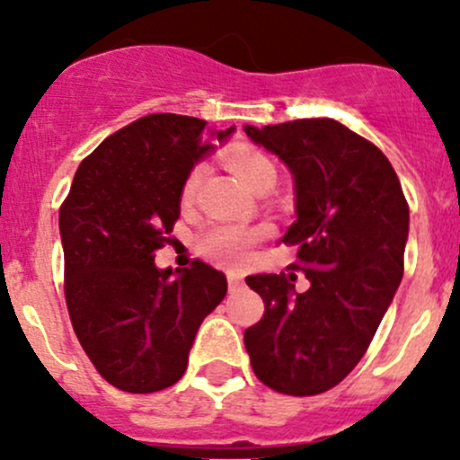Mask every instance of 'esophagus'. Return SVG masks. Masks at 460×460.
Here are the masks:
<instances>
[{"mask_svg": "<svg viewBox=\"0 0 460 460\" xmlns=\"http://www.w3.org/2000/svg\"><path fill=\"white\" fill-rule=\"evenodd\" d=\"M226 280H229V291H238V289H243V287H244L243 278L235 276V273H229V276H226Z\"/></svg>", "mask_w": 460, "mask_h": 460, "instance_id": "1", "label": "esophagus"}]
</instances>
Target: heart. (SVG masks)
<instances>
[{"label":"heart","instance_id":"b5f03b06","mask_svg":"<svg viewBox=\"0 0 460 460\" xmlns=\"http://www.w3.org/2000/svg\"><path fill=\"white\" fill-rule=\"evenodd\" d=\"M225 162L226 166L238 175L240 182H243L244 187L252 189V191H269V189L276 184V164H273V160L267 153L258 151V148H231L225 155ZM202 164L191 166L189 173L184 175L182 189H180V200H182V204L193 202L198 187H200L202 182ZM264 234H267V229H262V226L213 225L200 234V238H198V249H200L202 256L211 260V262L226 264V267H238V264H243L244 260L249 258L252 247L260 243V238H262Z\"/></svg>","mask_w":460,"mask_h":460}]
</instances>
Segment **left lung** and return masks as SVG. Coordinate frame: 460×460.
I'll return each instance as SVG.
<instances>
[{"mask_svg":"<svg viewBox=\"0 0 460 460\" xmlns=\"http://www.w3.org/2000/svg\"><path fill=\"white\" fill-rule=\"evenodd\" d=\"M296 180V216L282 243L291 273L249 276L264 316L244 332L253 374L289 396L336 387L358 365L405 269L410 207L385 153L329 118L244 127ZM294 270L310 289L295 291Z\"/></svg>","mask_w":460,"mask_h":460,"instance_id":"obj_1","label":"left lung"}]
</instances>
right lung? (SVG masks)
Returning <instances> with one entry per match:
<instances>
[{"label": "right lung", "mask_w": 460, "mask_h": 460, "mask_svg": "<svg viewBox=\"0 0 460 460\" xmlns=\"http://www.w3.org/2000/svg\"><path fill=\"white\" fill-rule=\"evenodd\" d=\"M204 127L175 113L127 124L82 160L59 207L68 316L97 372L122 392L178 383L198 327L226 294L225 273L200 260L175 273L153 262L171 243L184 175L211 148Z\"/></svg>", "instance_id": "1"}]
</instances>
